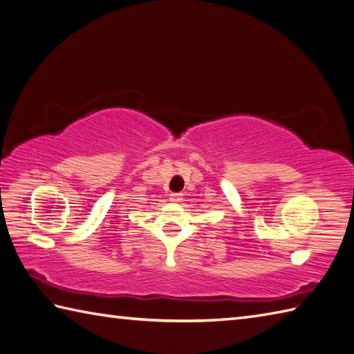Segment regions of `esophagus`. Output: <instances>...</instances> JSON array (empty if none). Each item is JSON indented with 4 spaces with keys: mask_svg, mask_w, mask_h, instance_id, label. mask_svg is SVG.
Segmentation results:
<instances>
[{
    "mask_svg": "<svg viewBox=\"0 0 354 354\" xmlns=\"http://www.w3.org/2000/svg\"><path fill=\"white\" fill-rule=\"evenodd\" d=\"M183 196H184L183 193H171V194H170V201H171V202H181V201H183Z\"/></svg>",
    "mask_w": 354,
    "mask_h": 354,
    "instance_id": "1",
    "label": "esophagus"
}]
</instances>
